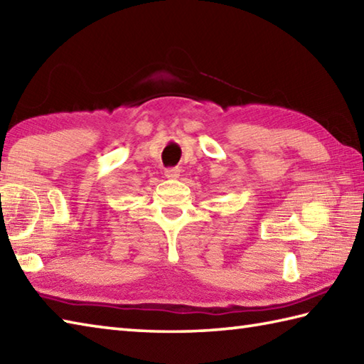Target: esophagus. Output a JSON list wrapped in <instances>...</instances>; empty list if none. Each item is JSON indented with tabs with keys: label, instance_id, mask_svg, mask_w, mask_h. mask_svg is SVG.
<instances>
[{
	"label": "esophagus",
	"instance_id": "esophagus-1",
	"mask_svg": "<svg viewBox=\"0 0 364 364\" xmlns=\"http://www.w3.org/2000/svg\"><path fill=\"white\" fill-rule=\"evenodd\" d=\"M164 176L168 177V179H177V177L181 176V169L179 168H171L164 171Z\"/></svg>",
	"mask_w": 364,
	"mask_h": 364
}]
</instances>
